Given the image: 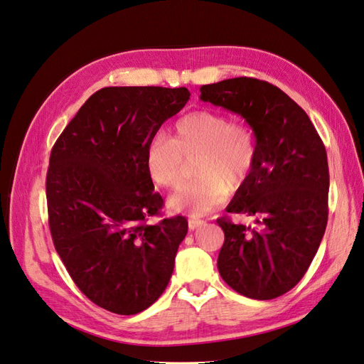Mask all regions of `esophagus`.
I'll return each instance as SVG.
<instances>
[{
	"label": "esophagus",
	"instance_id": "esophagus-1",
	"mask_svg": "<svg viewBox=\"0 0 364 364\" xmlns=\"http://www.w3.org/2000/svg\"><path fill=\"white\" fill-rule=\"evenodd\" d=\"M202 225H205V220L196 219V218H191V219H188V227H190V230L199 228V227H202Z\"/></svg>",
	"mask_w": 364,
	"mask_h": 364
}]
</instances>
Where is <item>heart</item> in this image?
Instances as JSON below:
<instances>
[{
    "label": "heart",
    "mask_w": 364,
    "mask_h": 364,
    "mask_svg": "<svg viewBox=\"0 0 364 364\" xmlns=\"http://www.w3.org/2000/svg\"><path fill=\"white\" fill-rule=\"evenodd\" d=\"M198 156L194 179L168 200L176 211L203 216L223 203L228 188L249 179L258 157L253 129L225 114L194 111L176 122L174 137L157 132L145 149V166L157 187L171 190L181 182L183 162Z\"/></svg>",
    "instance_id": "heart-1"
}]
</instances>
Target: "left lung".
Segmentation results:
<instances>
[{
	"label": "left lung",
	"instance_id": "obj_1",
	"mask_svg": "<svg viewBox=\"0 0 364 364\" xmlns=\"http://www.w3.org/2000/svg\"><path fill=\"white\" fill-rule=\"evenodd\" d=\"M200 100L244 117L258 146L250 177L227 207L253 216L255 225L218 219L225 235L218 270L247 298H278L304 277L326 232L324 144L306 111L269 82L237 77L203 85Z\"/></svg>",
	"mask_w": 364,
	"mask_h": 364
}]
</instances>
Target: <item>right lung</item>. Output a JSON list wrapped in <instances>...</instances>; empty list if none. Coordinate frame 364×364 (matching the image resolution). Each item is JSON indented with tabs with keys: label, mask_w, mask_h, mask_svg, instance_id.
I'll return each mask as SVG.
<instances>
[{
	"label": "right lung",
	"mask_w": 364,
	"mask_h": 364,
	"mask_svg": "<svg viewBox=\"0 0 364 364\" xmlns=\"http://www.w3.org/2000/svg\"><path fill=\"white\" fill-rule=\"evenodd\" d=\"M188 99L187 87H103L50 151L52 241L75 286L112 314L136 315L157 301L188 232L183 216L148 224L164 199L145 166L149 139Z\"/></svg>",
	"instance_id": "1"
}]
</instances>
